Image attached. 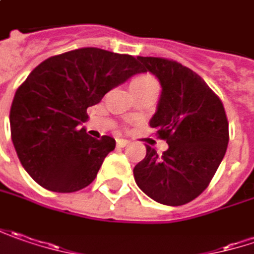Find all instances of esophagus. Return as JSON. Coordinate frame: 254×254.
<instances>
[{
  "label": "esophagus",
  "instance_id": "obj_1",
  "mask_svg": "<svg viewBox=\"0 0 254 254\" xmlns=\"http://www.w3.org/2000/svg\"><path fill=\"white\" fill-rule=\"evenodd\" d=\"M128 143H130L128 140H123V138H119V140H117V146L119 147L128 146Z\"/></svg>",
  "mask_w": 254,
  "mask_h": 254
}]
</instances>
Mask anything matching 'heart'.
<instances>
[{
    "mask_svg": "<svg viewBox=\"0 0 254 254\" xmlns=\"http://www.w3.org/2000/svg\"><path fill=\"white\" fill-rule=\"evenodd\" d=\"M137 88H157V84L151 77L144 75V77L134 78L131 81V90H137Z\"/></svg>",
    "mask_w": 254,
    "mask_h": 254,
    "instance_id": "heart-1",
    "label": "heart"
}]
</instances>
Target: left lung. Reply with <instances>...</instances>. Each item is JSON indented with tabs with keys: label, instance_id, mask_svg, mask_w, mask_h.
<instances>
[{
	"label": "left lung",
	"instance_id": "8db88e82",
	"mask_svg": "<svg viewBox=\"0 0 254 254\" xmlns=\"http://www.w3.org/2000/svg\"><path fill=\"white\" fill-rule=\"evenodd\" d=\"M137 63L161 85L150 126L169 148L159 154L146 146V157L134 167V180L154 201L182 206L203 193L226 154L224 107L204 80L182 64L157 57H137Z\"/></svg>",
	"mask_w": 254,
	"mask_h": 254
}]
</instances>
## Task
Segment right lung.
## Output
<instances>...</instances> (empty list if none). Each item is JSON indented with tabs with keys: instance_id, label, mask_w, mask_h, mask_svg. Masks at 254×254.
Here are the masks:
<instances>
[{
	"instance_id": "right-lung-1",
	"label": "right lung",
	"mask_w": 254,
	"mask_h": 254,
	"mask_svg": "<svg viewBox=\"0 0 254 254\" xmlns=\"http://www.w3.org/2000/svg\"><path fill=\"white\" fill-rule=\"evenodd\" d=\"M137 60L100 48L47 58L14 95L11 138L25 171L47 190L72 193L95 179L116 140L87 134V108L135 74Z\"/></svg>"
}]
</instances>
